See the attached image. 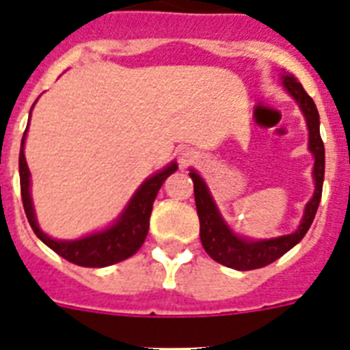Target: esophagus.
<instances>
[{"label":"esophagus","mask_w":350,"mask_h":350,"mask_svg":"<svg viewBox=\"0 0 350 350\" xmlns=\"http://www.w3.org/2000/svg\"><path fill=\"white\" fill-rule=\"evenodd\" d=\"M194 159H196V152L192 150V148H183L178 154V161H180L181 169H187L189 165L194 163Z\"/></svg>","instance_id":"esophagus-1"}]
</instances>
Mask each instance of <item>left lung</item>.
I'll use <instances>...</instances> for the list:
<instances>
[{"label": "left lung", "instance_id": "8db88e82", "mask_svg": "<svg viewBox=\"0 0 350 350\" xmlns=\"http://www.w3.org/2000/svg\"><path fill=\"white\" fill-rule=\"evenodd\" d=\"M282 79L285 90L298 101L299 109L307 120L309 148L314 156V170H312L316 183L314 194L305 207L304 219H301L298 230L287 234V236H280V238L258 239V241L239 238L224 221L205 181L194 170L189 172V176L194 181V200H196L198 218H200V238H202L203 249L214 261H218L225 267H230V269H236V271H252V269L269 265L272 261H276L278 258H282L285 252H288L294 245L299 243L312 225V219H314L321 200L323 176H325V147H323L320 136V114H318V109H316L312 98L305 92L301 83L296 81L294 76L283 72Z\"/></svg>", "mask_w": 350, "mask_h": 350}]
</instances>
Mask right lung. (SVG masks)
I'll use <instances>...</instances> for the list:
<instances>
[{
    "mask_svg": "<svg viewBox=\"0 0 350 350\" xmlns=\"http://www.w3.org/2000/svg\"><path fill=\"white\" fill-rule=\"evenodd\" d=\"M25 136H27V131L23 134L21 150H19V185H21L25 214H27V219H29L36 236L62 258L79 267L114 265V263H120V261L131 258L132 254H136L147 238L148 219H150V213H152V203L156 200V194L163 185V181L172 172H176L178 165L170 163L169 167H165L163 170H159L154 176H150L148 180L143 181L142 187L137 189L136 194L132 196V200L125 207L123 214L109 229L90 234V236H85L81 239L62 241V239L49 238L36 221L32 198H30V172L23 152Z\"/></svg>",
    "mask_w": 350,
    "mask_h": 350,
    "instance_id": "1",
    "label": "right lung"
}]
</instances>
